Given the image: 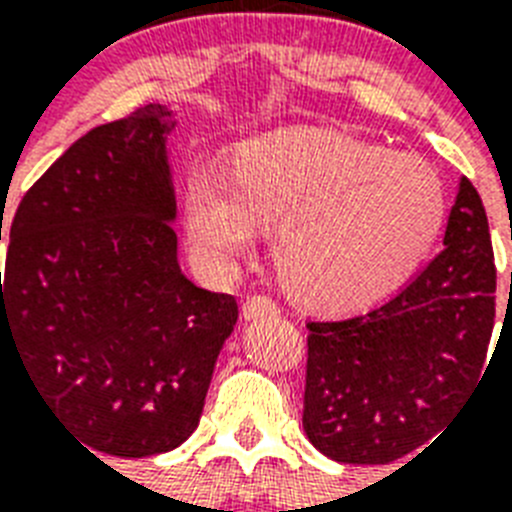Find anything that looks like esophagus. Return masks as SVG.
I'll return each mask as SVG.
<instances>
[{
	"mask_svg": "<svg viewBox=\"0 0 512 512\" xmlns=\"http://www.w3.org/2000/svg\"><path fill=\"white\" fill-rule=\"evenodd\" d=\"M241 316H244L247 321L265 319V316H279V305L273 303L271 297L252 295L247 297V303L241 305Z\"/></svg>",
	"mask_w": 512,
	"mask_h": 512,
	"instance_id": "1",
	"label": "esophagus"
}]
</instances>
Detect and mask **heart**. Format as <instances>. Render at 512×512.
<instances>
[{
	"label": "heart",
	"instance_id": "heart-1",
	"mask_svg": "<svg viewBox=\"0 0 512 512\" xmlns=\"http://www.w3.org/2000/svg\"><path fill=\"white\" fill-rule=\"evenodd\" d=\"M446 215L433 167L342 132H281L233 154L225 183L193 172L183 196L188 241L233 265L273 231L281 289L324 313L361 311L401 289Z\"/></svg>",
	"mask_w": 512,
	"mask_h": 512
}]
</instances>
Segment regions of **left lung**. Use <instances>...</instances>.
<instances>
[{
  "label": "left lung",
  "instance_id": "1",
  "mask_svg": "<svg viewBox=\"0 0 512 512\" xmlns=\"http://www.w3.org/2000/svg\"><path fill=\"white\" fill-rule=\"evenodd\" d=\"M444 244L388 303L308 321L303 428L329 460L388 465L441 433L476 388L494 329L497 268L468 177Z\"/></svg>",
  "mask_w": 512,
  "mask_h": 512
}]
</instances>
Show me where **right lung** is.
<instances>
[{"label":"right lung","instance_id":"obj_1","mask_svg":"<svg viewBox=\"0 0 512 512\" xmlns=\"http://www.w3.org/2000/svg\"><path fill=\"white\" fill-rule=\"evenodd\" d=\"M170 119L146 106L82 135L10 225L0 342H15L87 452L151 457L183 444L239 319L236 297L196 287L177 265Z\"/></svg>","mask_w":512,"mask_h":512}]
</instances>
